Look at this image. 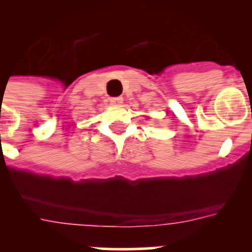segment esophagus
<instances>
[{
  "label": "esophagus",
  "instance_id": "1",
  "mask_svg": "<svg viewBox=\"0 0 252 252\" xmlns=\"http://www.w3.org/2000/svg\"><path fill=\"white\" fill-rule=\"evenodd\" d=\"M111 102H112L113 104H116V106H120V104L124 102V98H122V97H113V98H111Z\"/></svg>",
  "mask_w": 252,
  "mask_h": 252
}]
</instances>
